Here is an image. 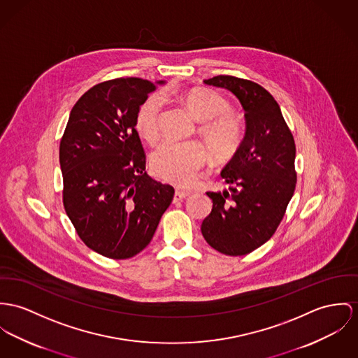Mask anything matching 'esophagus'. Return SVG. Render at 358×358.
Segmentation results:
<instances>
[{
  "label": "esophagus",
  "mask_w": 358,
  "mask_h": 358,
  "mask_svg": "<svg viewBox=\"0 0 358 358\" xmlns=\"http://www.w3.org/2000/svg\"><path fill=\"white\" fill-rule=\"evenodd\" d=\"M189 196V192H185V191H176L174 192V201H180L182 199H187Z\"/></svg>",
  "instance_id": "1"
}]
</instances>
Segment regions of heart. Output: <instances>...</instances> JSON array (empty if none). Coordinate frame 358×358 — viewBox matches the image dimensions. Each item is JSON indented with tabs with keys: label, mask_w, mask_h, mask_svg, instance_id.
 Segmentation results:
<instances>
[{
	"label": "heart",
	"mask_w": 358,
	"mask_h": 358,
	"mask_svg": "<svg viewBox=\"0 0 358 358\" xmlns=\"http://www.w3.org/2000/svg\"><path fill=\"white\" fill-rule=\"evenodd\" d=\"M180 101L201 122L199 132L217 161L231 159L244 140L241 120L229 111V103L218 92L207 88H191L180 94ZM162 102L151 95L141 102L135 115L138 135L150 144L159 138ZM207 161V151L199 141L165 143L151 157L154 174L177 187H188Z\"/></svg>",
	"instance_id": "b5f03b06"
}]
</instances>
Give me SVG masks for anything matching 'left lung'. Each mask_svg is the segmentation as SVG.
I'll return each mask as SVG.
<instances>
[{"label": "left lung", "mask_w": 358, "mask_h": 358, "mask_svg": "<svg viewBox=\"0 0 358 358\" xmlns=\"http://www.w3.org/2000/svg\"><path fill=\"white\" fill-rule=\"evenodd\" d=\"M204 83L240 99L247 131L220 173L230 191L207 192L213 210L201 234L220 253L244 256L267 243L283 220L297 182L294 138L274 96L257 83L229 75Z\"/></svg>", "instance_id": "obj_1"}]
</instances>
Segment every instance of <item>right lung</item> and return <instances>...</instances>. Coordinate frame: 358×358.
I'll list each match as a JSON object with an SVG mask.
<instances>
[{
    "mask_svg": "<svg viewBox=\"0 0 358 358\" xmlns=\"http://www.w3.org/2000/svg\"><path fill=\"white\" fill-rule=\"evenodd\" d=\"M158 83H99L75 103L59 143L62 203L83 243L109 259H129L150 244L174 188L145 173L135 128L138 106Z\"/></svg>",
    "mask_w": 358,
    "mask_h": 358,
    "instance_id": "right-lung-1",
    "label": "right lung"
}]
</instances>
